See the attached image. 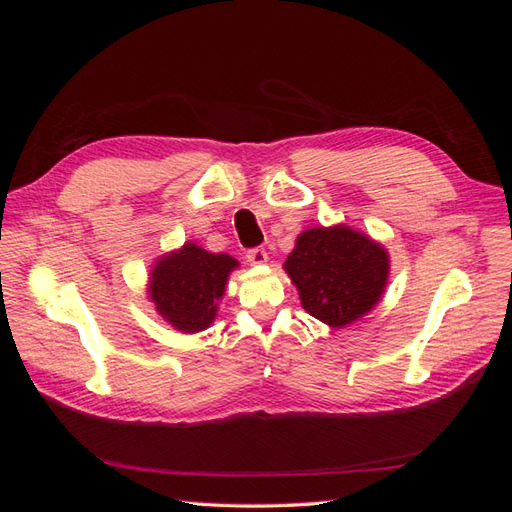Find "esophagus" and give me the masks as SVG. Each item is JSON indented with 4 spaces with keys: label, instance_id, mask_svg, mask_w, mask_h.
<instances>
[{
    "label": "esophagus",
    "instance_id": "1",
    "mask_svg": "<svg viewBox=\"0 0 512 512\" xmlns=\"http://www.w3.org/2000/svg\"><path fill=\"white\" fill-rule=\"evenodd\" d=\"M267 258H269V256H267L265 250H262V247H254V250L247 252V262H250V265H254V267L265 265Z\"/></svg>",
    "mask_w": 512,
    "mask_h": 512
}]
</instances>
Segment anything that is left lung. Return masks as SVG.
Returning a JSON list of instances; mask_svg holds the SVG:
<instances>
[{
	"label": "left lung",
	"mask_w": 512,
	"mask_h": 512,
	"mask_svg": "<svg viewBox=\"0 0 512 512\" xmlns=\"http://www.w3.org/2000/svg\"><path fill=\"white\" fill-rule=\"evenodd\" d=\"M284 271L309 316L344 329L374 309L389 284L386 247L346 224L303 230Z\"/></svg>",
	"instance_id": "8db88e82"
}]
</instances>
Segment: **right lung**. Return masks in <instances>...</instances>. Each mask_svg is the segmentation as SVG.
<instances>
[{"label":"right lung","instance_id":"1","mask_svg":"<svg viewBox=\"0 0 512 512\" xmlns=\"http://www.w3.org/2000/svg\"><path fill=\"white\" fill-rule=\"evenodd\" d=\"M239 260L213 254L194 241L162 254L149 271L147 299L175 331L194 335L209 329L218 316L230 273Z\"/></svg>","mask_w":512,"mask_h":512}]
</instances>
